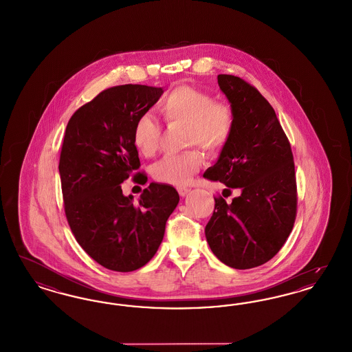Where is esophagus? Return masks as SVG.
<instances>
[{
	"label": "esophagus",
	"mask_w": 352,
	"mask_h": 352,
	"mask_svg": "<svg viewBox=\"0 0 352 352\" xmlns=\"http://www.w3.org/2000/svg\"><path fill=\"white\" fill-rule=\"evenodd\" d=\"M178 192H179L181 197H186L190 192V188H187V187H178Z\"/></svg>",
	"instance_id": "1"
}]
</instances>
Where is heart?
Wrapping results in <instances>:
<instances>
[{"instance_id": "b5f03b06", "label": "heart", "mask_w": 352, "mask_h": 352, "mask_svg": "<svg viewBox=\"0 0 352 352\" xmlns=\"http://www.w3.org/2000/svg\"><path fill=\"white\" fill-rule=\"evenodd\" d=\"M158 109L168 123L186 126L184 146H200L208 155H217L230 140L234 126L232 109L224 102H214L211 96L191 86H178L161 99ZM161 126L149 113L136 120L132 141L144 157H152L158 149ZM203 155L197 149L170 155L158 161L153 175L160 182L184 184L200 169Z\"/></svg>"}]
</instances>
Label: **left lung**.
<instances>
[{
    "label": "left lung",
    "mask_w": 352,
    "mask_h": 352,
    "mask_svg": "<svg viewBox=\"0 0 352 352\" xmlns=\"http://www.w3.org/2000/svg\"><path fill=\"white\" fill-rule=\"evenodd\" d=\"M217 82L234 116L233 133L216 164L204 173L241 195L214 199L206 239L226 266L258 267L281 249L296 217L294 155L266 98L239 77L219 74Z\"/></svg>",
    "instance_id": "left-lung-1"
}]
</instances>
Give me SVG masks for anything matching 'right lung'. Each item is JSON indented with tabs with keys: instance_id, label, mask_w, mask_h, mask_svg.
<instances>
[{
	"instance_id": "right-lung-1",
	"label": "right lung",
	"mask_w": 352,
	"mask_h": 352,
	"mask_svg": "<svg viewBox=\"0 0 352 352\" xmlns=\"http://www.w3.org/2000/svg\"><path fill=\"white\" fill-rule=\"evenodd\" d=\"M162 94L145 85L110 87L73 113L65 129L58 173L68 223L85 252L113 271H135L153 258L179 203L165 183H151L138 201L120 186L140 168L133 126Z\"/></svg>"
}]
</instances>
